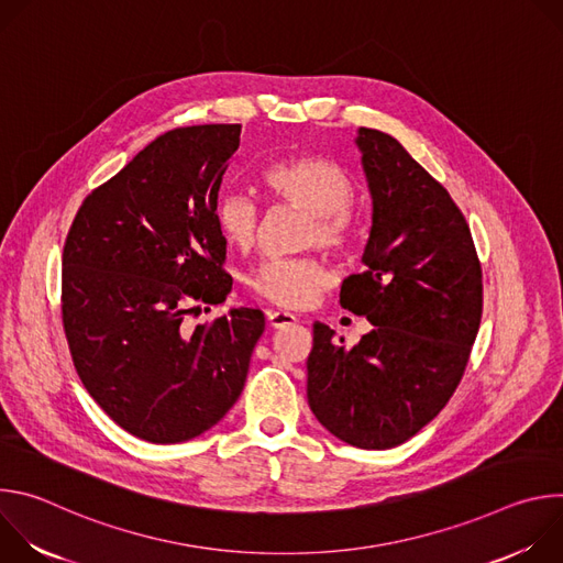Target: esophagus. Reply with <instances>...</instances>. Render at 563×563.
Segmentation results:
<instances>
[{"label": "esophagus", "mask_w": 563, "mask_h": 563, "mask_svg": "<svg viewBox=\"0 0 563 563\" xmlns=\"http://www.w3.org/2000/svg\"><path fill=\"white\" fill-rule=\"evenodd\" d=\"M267 320H269V325L274 330H280V328H287V325H294L298 318L294 313H289V311H269Z\"/></svg>", "instance_id": "34e87169"}]
</instances>
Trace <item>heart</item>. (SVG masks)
Wrapping results in <instances>:
<instances>
[{
    "mask_svg": "<svg viewBox=\"0 0 563 563\" xmlns=\"http://www.w3.org/2000/svg\"><path fill=\"white\" fill-rule=\"evenodd\" d=\"M263 187L274 202L291 205L309 213L302 243L334 252L347 250L354 235L350 205L354 183L350 174L323 155H291L265 167ZM216 224L222 238L238 252H252L261 209L243 194L227 191L216 202ZM332 283L330 272L311 256L274 258L263 263L252 276L250 287L276 307L300 309L311 305Z\"/></svg>",
    "mask_w": 563,
    "mask_h": 563,
    "instance_id": "b5f03b06",
    "label": "heart"
}]
</instances>
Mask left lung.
Here are the masks:
<instances>
[{
    "label": "left lung",
    "mask_w": 563,
    "mask_h": 563,
    "mask_svg": "<svg viewBox=\"0 0 563 563\" xmlns=\"http://www.w3.org/2000/svg\"><path fill=\"white\" fill-rule=\"evenodd\" d=\"M372 194L363 274L341 305L374 330L352 350L313 323L307 400L341 441L387 450L426 428L459 387L484 311L470 227L441 183L391 135L358 129Z\"/></svg>",
    "instance_id": "8db88e82"
}]
</instances>
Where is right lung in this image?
Here are the masks:
<instances>
[{
	"label": "right lung",
	"instance_id": "right-lung-1",
	"mask_svg": "<svg viewBox=\"0 0 563 563\" xmlns=\"http://www.w3.org/2000/svg\"><path fill=\"white\" fill-rule=\"evenodd\" d=\"M240 124L167 131L77 209L62 254V323L77 376L129 434L183 443L213 428L245 387L261 309L185 323L224 302L216 224Z\"/></svg>",
	"mask_w": 563,
	"mask_h": 563
}]
</instances>
